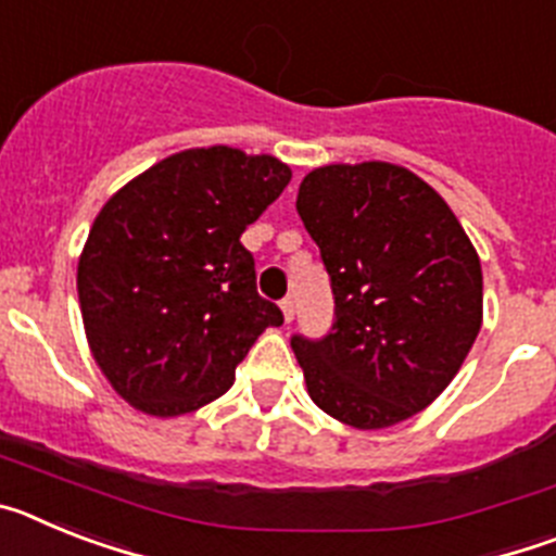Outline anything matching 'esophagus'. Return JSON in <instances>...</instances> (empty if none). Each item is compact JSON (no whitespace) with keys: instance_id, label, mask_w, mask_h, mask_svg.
I'll list each match as a JSON object with an SVG mask.
<instances>
[{"instance_id":"1","label":"esophagus","mask_w":556,"mask_h":556,"mask_svg":"<svg viewBox=\"0 0 556 556\" xmlns=\"http://www.w3.org/2000/svg\"><path fill=\"white\" fill-rule=\"evenodd\" d=\"M281 312H283V320H287V323L294 320V301H292V298H283Z\"/></svg>"}]
</instances>
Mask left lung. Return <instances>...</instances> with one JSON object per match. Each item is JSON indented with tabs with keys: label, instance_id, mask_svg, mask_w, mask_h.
<instances>
[{
	"label": "left lung",
	"instance_id": "8db88e82",
	"mask_svg": "<svg viewBox=\"0 0 556 556\" xmlns=\"http://www.w3.org/2000/svg\"><path fill=\"white\" fill-rule=\"evenodd\" d=\"M298 214L337 301L326 339H292L308 395L353 429L404 424L454 381L481 328L473 242L424 178L387 161L317 166Z\"/></svg>",
	"mask_w": 556,
	"mask_h": 556
}]
</instances>
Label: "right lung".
Returning <instances> with one entry per match:
<instances>
[{
    "mask_svg": "<svg viewBox=\"0 0 556 556\" xmlns=\"http://www.w3.org/2000/svg\"><path fill=\"white\" fill-rule=\"evenodd\" d=\"M292 169L228 144L166 155L100 208L77 262L88 351L116 395L150 417L217 401L283 314L255 292L239 236Z\"/></svg>",
    "mask_w": 556,
    "mask_h": 556,
    "instance_id": "add662e5",
    "label": "right lung"
}]
</instances>
